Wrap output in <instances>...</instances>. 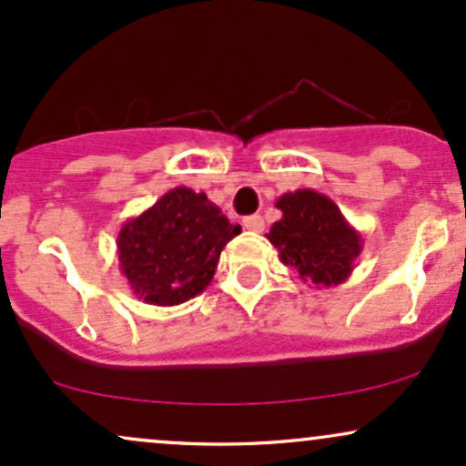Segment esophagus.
I'll return each mask as SVG.
<instances>
[{"label": "esophagus", "instance_id": "34e87169", "mask_svg": "<svg viewBox=\"0 0 466 466\" xmlns=\"http://www.w3.org/2000/svg\"><path fill=\"white\" fill-rule=\"evenodd\" d=\"M243 226H245V229H249V232H263L265 221L260 215H249L243 218Z\"/></svg>", "mask_w": 466, "mask_h": 466}]
</instances>
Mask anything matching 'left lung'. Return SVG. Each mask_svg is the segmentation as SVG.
Instances as JSON below:
<instances>
[{"instance_id":"left-lung-1","label":"left lung","mask_w":466,"mask_h":466,"mask_svg":"<svg viewBox=\"0 0 466 466\" xmlns=\"http://www.w3.org/2000/svg\"><path fill=\"white\" fill-rule=\"evenodd\" d=\"M276 208L282 218L271 226L267 238L278 249L282 265L318 289L349 280L363 243L337 203L322 192L300 188L285 192Z\"/></svg>"}]
</instances>
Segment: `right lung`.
<instances>
[{"instance_id": "obj_1", "label": "right lung", "mask_w": 466, "mask_h": 466, "mask_svg": "<svg viewBox=\"0 0 466 466\" xmlns=\"http://www.w3.org/2000/svg\"><path fill=\"white\" fill-rule=\"evenodd\" d=\"M240 226L186 186L168 190L117 234V263L133 296L155 307H177L215 278L218 256Z\"/></svg>"}]
</instances>
